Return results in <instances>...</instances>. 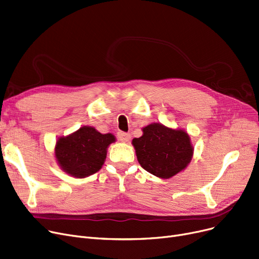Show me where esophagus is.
<instances>
[{"instance_id":"1","label":"esophagus","mask_w":259,"mask_h":259,"mask_svg":"<svg viewBox=\"0 0 259 259\" xmlns=\"http://www.w3.org/2000/svg\"><path fill=\"white\" fill-rule=\"evenodd\" d=\"M117 138H118V140L121 141V142H129L130 139H131V136H130L129 133H127V132L119 131V132L117 133Z\"/></svg>"}]
</instances>
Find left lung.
<instances>
[{
  "label": "left lung",
  "mask_w": 259,
  "mask_h": 259,
  "mask_svg": "<svg viewBox=\"0 0 259 259\" xmlns=\"http://www.w3.org/2000/svg\"><path fill=\"white\" fill-rule=\"evenodd\" d=\"M144 134L133 139L138 161L146 171L162 179L171 178L188 165L193 147L188 134L161 123H151L143 129Z\"/></svg>",
  "instance_id": "8db88e82"
}]
</instances>
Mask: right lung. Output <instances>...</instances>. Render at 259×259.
Returning <instances> with one entry per match:
<instances>
[{"mask_svg":"<svg viewBox=\"0 0 259 259\" xmlns=\"http://www.w3.org/2000/svg\"><path fill=\"white\" fill-rule=\"evenodd\" d=\"M114 136L102 134L92 127H81L72 136L61 138L56 144V159L62 169L77 178H84L102 168L108 146Z\"/></svg>","mask_w":259,"mask_h":259,"instance_id":"obj_1","label":"right lung"}]
</instances>
